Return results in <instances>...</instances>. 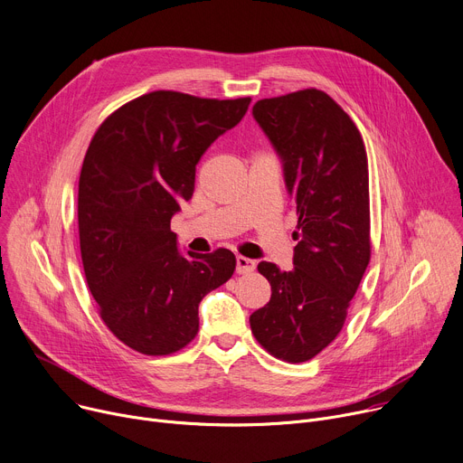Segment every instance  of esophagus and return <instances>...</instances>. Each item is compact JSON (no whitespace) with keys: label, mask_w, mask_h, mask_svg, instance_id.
<instances>
[{"label":"esophagus","mask_w":463,"mask_h":463,"mask_svg":"<svg viewBox=\"0 0 463 463\" xmlns=\"http://www.w3.org/2000/svg\"><path fill=\"white\" fill-rule=\"evenodd\" d=\"M255 260L250 259H245V257H236V273L240 275H245V273H250L255 269Z\"/></svg>","instance_id":"34e87169"}]
</instances>
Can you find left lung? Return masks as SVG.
<instances>
[{
	"label": "left lung",
	"mask_w": 463,
	"mask_h": 463,
	"mask_svg": "<svg viewBox=\"0 0 463 463\" xmlns=\"http://www.w3.org/2000/svg\"><path fill=\"white\" fill-rule=\"evenodd\" d=\"M253 116L282 160L298 245L291 271L259 264L271 299L249 323L269 354L299 364L340 334L371 259L367 155L354 121L321 90L260 99Z\"/></svg>",
	"instance_id": "1"
}]
</instances>
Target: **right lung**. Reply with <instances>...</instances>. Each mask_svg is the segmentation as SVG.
Segmentation results:
<instances>
[{
    "label": "right lung",
    "instance_id": "right-lung-1",
    "mask_svg": "<svg viewBox=\"0 0 463 463\" xmlns=\"http://www.w3.org/2000/svg\"><path fill=\"white\" fill-rule=\"evenodd\" d=\"M249 103L144 94L99 125L82 160L77 218L87 284L109 330L142 354L186 347L201 299L234 273L229 249L183 257L170 223L192 199L199 158Z\"/></svg>",
    "mask_w": 463,
    "mask_h": 463
}]
</instances>
